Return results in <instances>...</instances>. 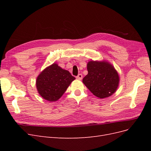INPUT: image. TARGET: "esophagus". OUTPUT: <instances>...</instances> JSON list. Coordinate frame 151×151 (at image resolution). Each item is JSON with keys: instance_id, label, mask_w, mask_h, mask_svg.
Masks as SVG:
<instances>
[{"instance_id": "esophagus-1", "label": "esophagus", "mask_w": 151, "mask_h": 151, "mask_svg": "<svg viewBox=\"0 0 151 151\" xmlns=\"http://www.w3.org/2000/svg\"><path fill=\"white\" fill-rule=\"evenodd\" d=\"M76 78L77 79H79V80H81L82 79H83V75H82L81 74H78V76L76 77Z\"/></svg>"}]
</instances>
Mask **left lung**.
Here are the masks:
<instances>
[{
	"mask_svg": "<svg viewBox=\"0 0 151 151\" xmlns=\"http://www.w3.org/2000/svg\"><path fill=\"white\" fill-rule=\"evenodd\" d=\"M88 71L83 83L96 96L101 99L111 96L119 86L120 77L114 66L106 60H90Z\"/></svg>",
	"mask_w": 151,
	"mask_h": 151,
	"instance_id": "left-lung-1",
	"label": "left lung"
}]
</instances>
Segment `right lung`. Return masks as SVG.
I'll return each instance as SVG.
<instances>
[{
    "label": "right lung",
    "mask_w": 151,
    "mask_h": 151,
    "mask_svg": "<svg viewBox=\"0 0 151 151\" xmlns=\"http://www.w3.org/2000/svg\"><path fill=\"white\" fill-rule=\"evenodd\" d=\"M76 78L68 70L53 63L40 72L36 86L39 94L45 100L54 102L60 99Z\"/></svg>",
    "instance_id": "obj_1"
}]
</instances>
